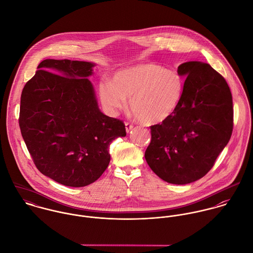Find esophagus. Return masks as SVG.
Listing matches in <instances>:
<instances>
[{
	"instance_id": "obj_1",
	"label": "esophagus",
	"mask_w": 253,
	"mask_h": 253,
	"mask_svg": "<svg viewBox=\"0 0 253 253\" xmlns=\"http://www.w3.org/2000/svg\"><path fill=\"white\" fill-rule=\"evenodd\" d=\"M125 126H126V131L127 133L130 132V130L133 128V126H132L130 123H128V122L125 123Z\"/></svg>"
}]
</instances>
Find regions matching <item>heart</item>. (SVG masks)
Returning <instances> with one entry per match:
<instances>
[{
	"label": "heart",
	"mask_w": 253,
	"mask_h": 253,
	"mask_svg": "<svg viewBox=\"0 0 253 253\" xmlns=\"http://www.w3.org/2000/svg\"><path fill=\"white\" fill-rule=\"evenodd\" d=\"M184 87L179 73L154 63H145L120 70L112 82H102L98 96L110 113L128 106L143 125L152 126L168 120L177 108Z\"/></svg>",
	"instance_id": "1"
}]
</instances>
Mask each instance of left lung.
<instances>
[{"instance_id":"left-lung-1","label":"left lung","mask_w":253,"mask_h":253,"mask_svg":"<svg viewBox=\"0 0 253 253\" xmlns=\"http://www.w3.org/2000/svg\"><path fill=\"white\" fill-rule=\"evenodd\" d=\"M186 78L180 102L165 122L152 126L145 159L163 180L184 185L204 177L233 131V99L225 79L210 64L178 66Z\"/></svg>"}]
</instances>
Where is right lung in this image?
Wrapping results in <instances>:
<instances>
[{
  "label": "right lung",
  "mask_w": 253,
  "mask_h": 253,
  "mask_svg": "<svg viewBox=\"0 0 253 253\" xmlns=\"http://www.w3.org/2000/svg\"><path fill=\"white\" fill-rule=\"evenodd\" d=\"M92 62L44 59L21 93L19 126L37 169L69 187L97 180L110 163L109 146L126 135L104 115L87 79Z\"/></svg>",
  "instance_id": "1"
}]
</instances>
